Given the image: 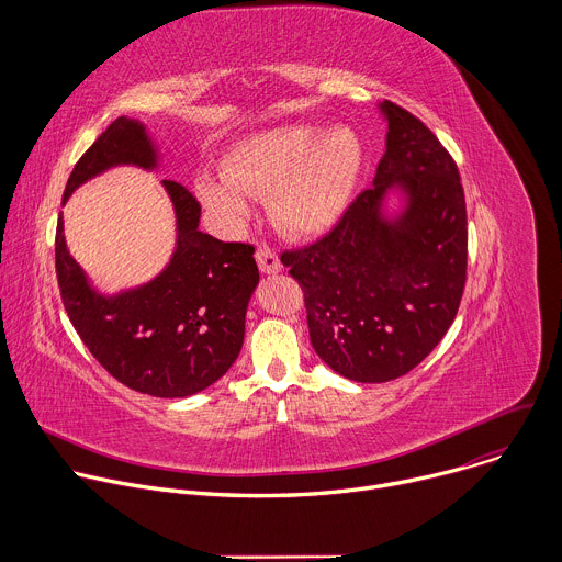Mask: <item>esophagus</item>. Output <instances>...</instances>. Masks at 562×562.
I'll use <instances>...</instances> for the list:
<instances>
[{
  "label": "esophagus",
  "mask_w": 562,
  "mask_h": 562,
  "mask_svg": "<svg viewBox=\"0 0 562 562\" xmlns=\"http://www.w3.org/2000/svg\"><path fill=\"white\" fill-rule=\"evenodd\" d=\"M256 260H258L260 271L267 273V276H273V273H280V271H282V262H280L278 254H276L273 249H269V247H260V249L256 251Z\"/></svg>",
  "instance_id": "esophagus-1"
}]
</instances>
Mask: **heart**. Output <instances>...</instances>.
Listing matches in <instances>:
<instances>
[{
	"label": "heart",
	"instance_id": "heart-1",
	"mask_svg": "<svg viewBox=\"0 0 562 562\" xmlns=\"http://www.w3.org/2000/svg\"><path fill=\"white\" fill-rule=\"evenodd\" d=\"M362 142L349 126L319 133L308 124H282L239 139L222 173L195 180L200 202L226 224L251 215L247 195L269 191V215L291 237H319L334 231L351 206L362 173Z\"/></svg>",
	"mask_w": 562,
	"mask_h": 562
}]
</instances>
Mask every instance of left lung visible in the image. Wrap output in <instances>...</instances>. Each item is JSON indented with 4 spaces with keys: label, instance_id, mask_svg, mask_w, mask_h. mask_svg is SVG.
I'll return each instance as SVG.
<instances>
[{
    "label": "left lung",
    "instance_id": "8db88e82",
    "mask_svg": "<svg viewBox=\"0 0 562 562\" xmlns=\"http://www.w3.org/2000/svg\"><path fill=\"white\" fill-rule=\"evenodd\" d=\"M373 187L319 243L282 254L315 353L353 382L418 367L449 331L467 276V209L438 137L393 102Z\"/></svg>",
    "mask_w": 562,
    "mask_h": 562
}]
</instances>
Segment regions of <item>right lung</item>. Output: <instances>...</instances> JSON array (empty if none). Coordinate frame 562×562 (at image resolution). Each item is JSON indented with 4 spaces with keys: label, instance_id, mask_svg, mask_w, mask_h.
I'll return each instance as SVG.
<instances>
[{
    "label": "right lung",
    "instance_id": "right-lung-1",
    "mask_svg": "<svg viewBox=\"0 0 562 562\" xmlns=\"http://www.w3.org/2000/svg\"><path fill=\"white\" fill-rule=\"evenodd\" d=\"M115 167L162 169L159 146L139 120L117 117L79 157L61 204ZM162 187L176 213V247L155 278L115 293L100 291L70 256L61 215L55 269L75 331L115 380L155 397H187L237 360L260 271L254 247L220 243L200 231V202L182 184L162 180Z\"/></svg>",
    "mask_w": 562,
    "mask_h": 562
}]
</instances>
